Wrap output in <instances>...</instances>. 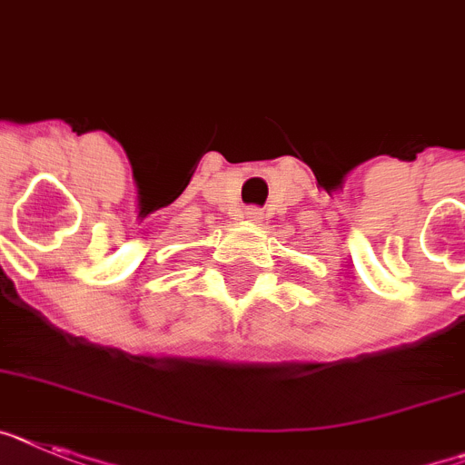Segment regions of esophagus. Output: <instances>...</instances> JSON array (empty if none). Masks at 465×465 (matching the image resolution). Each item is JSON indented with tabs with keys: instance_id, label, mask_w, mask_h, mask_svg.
<instances>
[{
	"instance_id": "esophagus-1",
	"label": "esophagus",
	"mask_w": 465,
	"mask_h": 465,
	"mask_svg": "<svg viewBox=\"0 0 465 465\" xmlns=\"http://www.w3.org/2000/svg\"><path fill=\"white\" fill-rule=\"evenodd\" d=\"M245 217H248V220H252V222H260L262 213L257 208H248V210H245Z\"/></svg>"
}]
</instances>
